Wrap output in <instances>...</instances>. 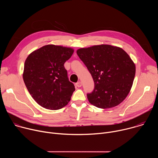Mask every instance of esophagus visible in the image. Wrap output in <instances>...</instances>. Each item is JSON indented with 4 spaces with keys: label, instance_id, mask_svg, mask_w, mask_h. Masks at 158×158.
Returning <instances> with one entry per match:
<instances>
[{
    "label": "esophagus",
    "instance_id": "34e87169",
    "mask_svg": "<svg viewBox=\"0 0 158 158\" xmlns=\"http://www.w3.org/2000/svg\"><path fill=\"white\" fill-rule=\"evenodd\" d=\"M76 85L77 87H81L82 86V83H81V82H77V83H76Z\"/></svg>",
    "mask_w": 158,
    "mask_h": 158
}]
</instances>
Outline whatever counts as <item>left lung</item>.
<instances>
[{"instance_id": "8db88e82", "label": "left lung", "mask_w": 158, "mask_h": 158, "mask_svg": "<svg viewBox=\"0 0 158 158\" xmlns=\"http://www.w3.org/2000/svg\"><path fill=\"white\" fill-rule=\"evenodd\" d=\"M94 82L91 93L87 94L89 102L107 109L122 102L128 95L134 81L136 67L121 48L102 44L77 51Z\"/></svg>"}]
</instances>
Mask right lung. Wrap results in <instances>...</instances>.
I'll return each mask as SVG.
<instances>
[{
	"mask_svg": "<svg viewBox=\"0 0 158 158\" xmlns=\"http://www.w3.org/2000/svg\"><path fill=\"white\" fill-rule=\"evenodd\" d=\"M73 52L71 48L51 44L27 57L23 79L31 96L42 107L57 110L70 101L75 87L64 64Z\"/></svg>",
	"mask_w": 158,
	"mask_h": 158,
	"instance_id": "1",
	"label": "right lung"
}]
</instances>
